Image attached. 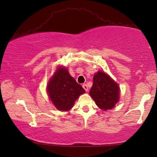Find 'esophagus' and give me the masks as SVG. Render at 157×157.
I'll use <instances>...</instances> for the list:
<instances>
[{"mask_svg": "<svg viewBox=\"0 0 157 157\" xmlns=\"http://www.w3.org/2000/svg\"><path fill=\"white\" fill-rule=\"evenodd\" d=\"M82 87H83L84 90L86 91H88V87H87V84H83V85H82Z\"/></svg>", "mask_w": 157, "mask_h": 157, "instance_id": "34e87169", "label": "esophagus"}]
</instances>
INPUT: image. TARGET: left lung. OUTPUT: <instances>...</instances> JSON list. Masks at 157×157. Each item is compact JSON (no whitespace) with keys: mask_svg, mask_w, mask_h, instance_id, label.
<instances>
[{"mask_svg":"<svg viewBox=\"0 0 157 157\" xmlns=\"http://www.w3.org/2000/svg\"><path fill=\"white\" fill-rule=\"evenodd\" d=\"M93 80L90 94L96 105L105 111L113 109L119 99L120 89L117 84L102 72H98Z\"/></svg>","mask_w":157,"mask_h":157,"instance_id":"8db88e82","label":"left lung"}]
</instances>
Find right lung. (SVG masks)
<instances>
[{
    "label": "right lung",
    "mask_w": 157,
    "mask_h": 157,
    "mask_svg": "<svg viewBox=\"0 0 157 157\" xmlns=\"http://www.w3.org/2000/svg\"><path fill=\"white\" fill-rule=\"evenodd\" d=\"M48 92L53 104L60 111H68L75 100L85 93L84 89L70 75L66 68H59L48 84Z\"/></svg>",
    "instance_id": "1"
}]
</instances>
